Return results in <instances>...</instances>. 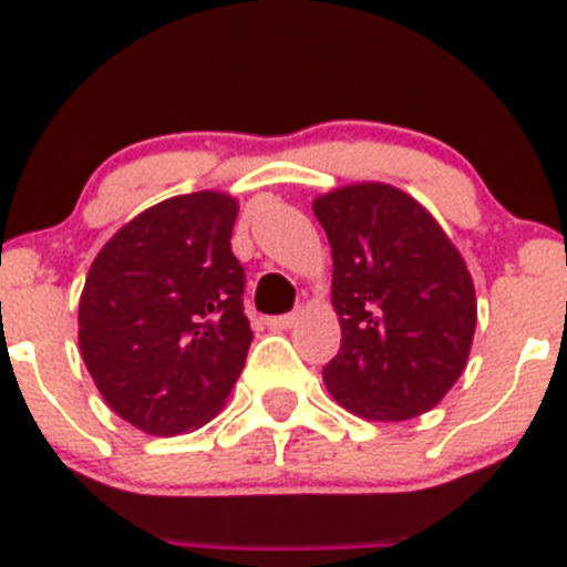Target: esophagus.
<instances>
[{"label":"esophagus","mask_w":567,"mask_h":567,"mask_svg":"<svg viewBox=\"0 0 567 567\" xmlns=\"http://www.w3.org/2000/svg\"><path fill=\"white\" fill-rule=\"evenodd\" d=\"M295 322H298V315H280V317H269L267 326L272 328V331H287V328H292Z\"/></svg>","instance_id":"obj_1"}]
</instances>
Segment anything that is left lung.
<instances>
[{
  "label": "left lung",
  "mask_w": 567,
  "mask_h": 567,
  "mask_svg": "<svg viewBox=\"0 0 567 567\" xmlns=\"http://www.w3.org/2000/svg\"><path fill=\"white\" fill-rule=\"evenodd\" d=\"M333 256L342 328L322 381L339 406L379 423L431 412L467 368L476 289L462 252L412 194L348 183L311 203Z\"/></svg>",
  "instance_id": "left-lung-1"
}]
</instances>
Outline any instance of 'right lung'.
<instances>
[{
	"instance_id": "add662e5",
	"label": "right lung",
	"mask_w": 567,
	"mask_h": 567,
	"mask_svg": "<svg viewBox=\"0 0 567 567\" xmlns=\"http://www.w3.org/2000/svg\"><path fill=\"white\" fill-rule=\"evenodd\" d=\"M239 203L177 194L122 225L91 261L78 339L107 406L153 436L194 431L223 412L252 342L230 252Z\"/></svg>"
}]
</instances>
